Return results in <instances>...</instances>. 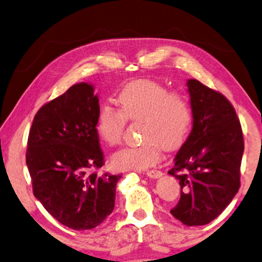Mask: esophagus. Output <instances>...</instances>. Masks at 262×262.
Instances as JSON below:
<instances>
[{
	"label": "esophagus",
	"mask_w": 262,
	"mask_h": 262,
	"mask_svg": "<svg viewBox=\"0 0 262 262\" xmlns=\"http://www.w3.org/2000/svg\"><path fill=\"white\" fill-rule=\"evenodd\" d=\"M147 176L151 179H157V178H161V177L163 176V172L159 170H151V171L147 172Z\"/></svg>",
	"instance_id": "1"
}]
</instances>
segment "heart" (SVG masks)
<instances>
[{"instance_id": "obj_1", "label": "heart", "mask_w": 262, "mask_h": 262, "mask_svg": "<svg viewBox=\"0 0 262 262\" xmlns=\"http://www.w3.org/2000/svg\"><path fill=\"white\" fill-rule=\"evenodd\" d=\"M118 111L101 106L97 117V132L110 147L120 144L126 121L142 122L139 147L126 148L112 157L119 171H143L161 161L162 149L173 151L184 144L193 123L189 99L179 92H170L161 83L137 79L119 92Z\"/></svg>"}]
</instances>
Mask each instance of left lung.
Listing matches in <instances>:
<instances>
[{"mask_svg":"<svg viewBox=\"0 0 262 262\" xmlns=\"http://www.w3.org/2000/svg\"><path fill=\"white\" fill-rule=\"evenodd\" d=\"M193 128L168 171L179 180L180 200L171 214L188 227L222 214L241 187L242 126L225 97L196 79L187 81Z\"/></svg>","mask_w":262,"mask_h":262,"instance_id":"1","label":"left lung"}]
</instances>
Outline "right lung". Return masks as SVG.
Returning a JSON list of instances; mask_svg holds the SVG:
<instances>
[{
  "label": "right lung",
  "instance_id": "add662e5",
  "mask_svg": "<svg viewBox=\"0 0 262 262\" xmlns=\"http://www.w3.org/2000/svg\"><path fill=\"white\" fill-rule=\"evenodd\" d=\"M94 85L78 83L38 111L31 126L26 165L34 196L61 224L90 230L113 211L121 174L96 170L104 165Z\"/></svg>",
  "mask_w": 262,
  "mask_h": 262
}]
</instances>
